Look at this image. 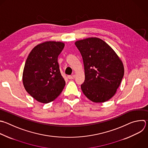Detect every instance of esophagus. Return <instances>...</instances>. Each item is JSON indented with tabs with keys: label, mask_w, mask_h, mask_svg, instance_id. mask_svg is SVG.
Masks as SVG:
<instances>
[{
	"label": "esophagus",
	"mask_w": 148,
	"mask_h": 148,
	"mask_svg": "<svg viewBox=\"0 0 148 148\" xmlns=\"http://www.w3.org/2000/svg\"><path fill=\"white\" fill-rule=\"evenodd\" d=\"M67 78H68L69 79H73L74 78V75H68V76H67Z\"/></svg>",
	"instance_id": "34e87169"
}]
</instances>
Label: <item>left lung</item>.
<instances>
[{
  "instance_id": "obj_1",
  "label": "left lung",
  "mask_w": 148,
  "mask_h": 148,
  "mask_svg": "<svg viewBox=\"0 0 148 148\" xmlns=\"http://www.w3.org/2000/svg\"><path fill=\"white\" fill-rule=\"evenodd\" d=\"M82 56L85 81L81 85L84 94L96 103L105 102L115 94L124 76L122 62L105 41L89 38L75 43Z\"/></svg>"
}]
</instances>
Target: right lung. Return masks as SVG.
<instances>
[{
	"instance_id": "right-lung-1",
	"label": "right lung",
	"mask_w": 148,
	"mask_h": 148,
	"mask_svg": "<svg viewBox=\"0 0 148 148\" xmlns=\"http://www.w3.org/2000/svg\"><path fill=\"white\" fill-rule=\"evenodd\" d=\"M64 47V44L60 42L40 43L34 47L26 60L23 85L26 91L39 102L54 101L65 86L58 62Z\"/></svg>"
}]
</instances>
